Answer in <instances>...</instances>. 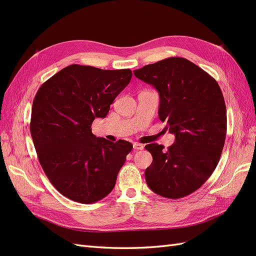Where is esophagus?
<instances>
[{"instance_id":"34e87169","label":"esophagus","mask_w":256,"mask_h":256,"mask_svg":"<svg viewBox=\"0 0 256 256\" xmlns=\"http://www.w3.org/2000/svg\"><path fill=\"white\" fill-rule=\"evenodd\" d=\"M144 148V145L140 144V143H134V150H142Z\"/></svg>"}]
</instances>
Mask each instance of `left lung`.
Returning a JSON list of instances; mask_svg holds the SVG:
<instances>
[{"label":"left lung","instance_id":"8db88e82","mask_svg":"<svg viewBox=\"0 0 256 256\" xmlns=\"http://www.w3.org/2000/svg\"><path fill=\"white\" fill-rule=\"evenodd\" d=\"M159 92L158 115L175 134V143L147 144L152 156L145 170L148 187L158 196L191 194L214 171L226 136V108L219 84L184 58H168L134 72Z\"/></svg>","mask_w":256,"mask_h":256}]
</instances>
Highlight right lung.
I'll return each mask as SVG.
<instances>
[{
  "label": "right lung",
  "instance_id": "1",
  "mask_svg": "<svg viewBox=\"0 0 256 256\" xmlns=\"http://www.w3.org/2000/svg\"><path fill=\"white\" fill-rule=\"evenodd\" d=\"M130 69L104 70L70 65L38 90L30 115V136L44 174L60 194L92 204L113 190L132 144L92 134V122L106 118L129 84Z\"/></svg>",
  "mask_w": 256,
  "mask_h": 256
}]
</instances>
